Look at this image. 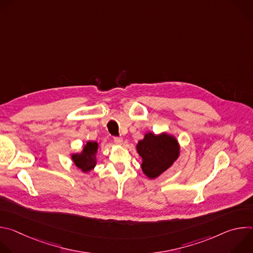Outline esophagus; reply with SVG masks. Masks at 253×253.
<instances>
[{
	"instance_id": "obj_1",
	"label": "esophagus",
	"mask_w": 253,
	"mask_h": 253,
	"mask_svg": "<svg viewBox=\"0 0 253 253\" xmlns=\"http://www.w3.org/2000/svg\"><path fill=\"white\" fill-rule=\"evenodd\" d=\"M114 142L116 144H118V145H121V144L123 143V138L122 137H114Z\"/></svg>"
}]
</instances>
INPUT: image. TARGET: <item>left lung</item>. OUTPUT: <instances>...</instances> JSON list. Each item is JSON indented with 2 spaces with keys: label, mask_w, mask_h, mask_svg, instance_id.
<instances>
[{
  "label": "left lung",
  "mask_w": 253,
  "mask_h": 253,
  "mask_svg": "<svg viewBox=\"0 0 253 253\" xmlns=\"http://www.w3.org/2000/svg\"><path fill=\"white\" fill-rule=\"evenodd\" d=\"M136 150L142 158L141 168L149 179H156L167 171L180 155V144L176 137L167 132H147L138 141Z\"/></svg>",
  "instance_id": "left-lung-1"
}]
</instances>
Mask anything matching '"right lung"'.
Returning <instances> with one entry per match:
<instances>
[{
    "label": "right lung",
    "instance_id": "add662e5",
    "mask_svg": "<svg viewBox=\"0 0 253 253\" xmlns=\"http://www.w3.org/2000/svg\"><path fill=\"white\" fill-rule=\"evenodd\" d=\"M99 148L100 145L97 141H87L81 152L71 154V159L78 169L84 173H89L96 167Z\"/></svg>",
    "mask_w": 253,
    "mask_h": 253
}]
</instances>
